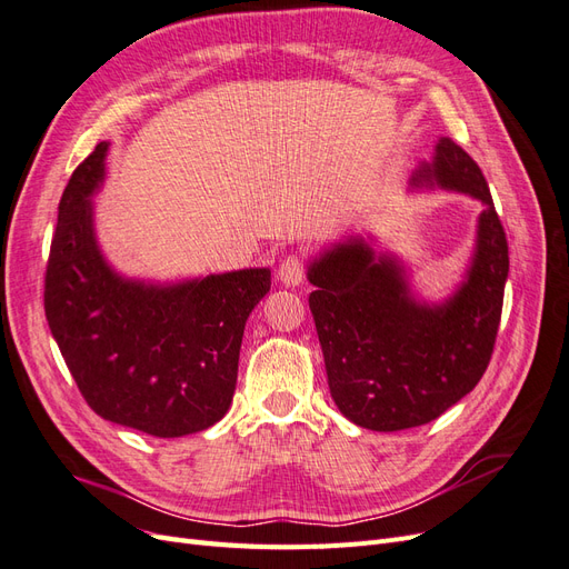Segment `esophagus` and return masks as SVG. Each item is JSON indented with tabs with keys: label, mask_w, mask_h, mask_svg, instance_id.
I'll list each match as a JSON object with an SVG mask.
<instances>
[{
	"label": "esophagus",
	"mask_w": 569,
	"mask_h": 569,
	"mask_svg": "<svg viewBox=\"0 0 569 569\" xmlns=\"http://www.w3.org/2000/svg\"><path fill=\"white\" fill-rule=\"evenodd\" d=\"M303 258L297 256V253H289L282 258V263L278 268V280L284 284V287H297L303 282Z\"/></svg>",
	"instance_id": "1"
}]
</instances>
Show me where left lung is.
<instances>
[{"label": "left lung", "mask_w": 569, "mask_h": 569, "mask_svg": "<svg viewBox=\"0 0 569 569\" xmlns=\"http://www.w3.org/2000/svg\"><path fill=\"white\" fill-rule=\"evenodd\" d=\"M416 187H441L485 203L472 263L456 295L422 303L410 295L403 266L375 256L360 237L327 249L308 266L330 393L351 422L399 432L437 420L485 375L498 335L508 280V242L479 166L449 137Z\"/></svg>", "instance_id": "8db88e82"}]
</instances>
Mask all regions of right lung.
Returning <instances> with one entry per match:
<instances>
[{"mask_svg": "<svg viewBox=\"0 0 569 569\" xmlns=\"http://www.w3.org/2000/svg\"><path fill=\"white\" fill-rule=\"evenodd\" d=\"M99 142L59 201L44 274V316L88 406L151 437L201 432L226 416L253 306L268 268L176 284L128 280L101 256L92 194L104 182Z\"/></svg>", "mask_w": 569, "mask_h": 569, "instance_id": "right-lung-1", "label": "right lung"}]
</instances>
